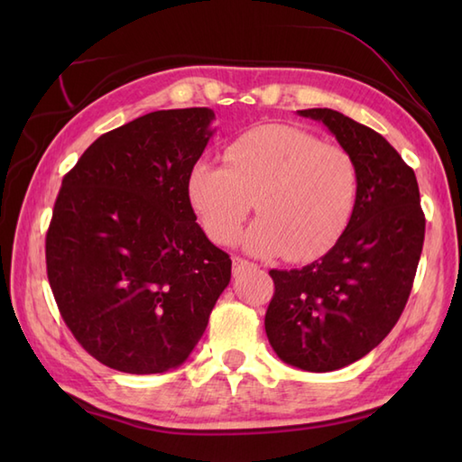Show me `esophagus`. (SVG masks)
<instances>
[{
    "label": "esophagus",
    "instance_id": "esophagus-1",
    "mask_svg": "<svg viewBox=\"0 0 462 462\" xmlns=\"http://www.w3.org/2000/svg\"><path fill=\"white\" fill-rule=\"evenodd\" d=\"M250 268H254L252 262L244 260V258H238V256L232 258V273H234V276H240V273H244V272L250 270Z\"/></svg>",
    "mask_w": 462,
    "mask_h": 462
}]
</instances>
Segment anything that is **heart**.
Here are the masks:
<instances>
[{"label":"heart","instance_id":"b5f03b06","mask_svg":"<svg viewBox=\"0 0 462 462\" xmlns=\"http://www.w3.org/2000/svg\"><path fill=\"white\" fill-rule=\"evenodd\" d=\"M226 164L199 161L189 196L208 236L228 244L252 206L260 218L244 234L252 254L308 262L336 246L356 212L359 164L339 144L290 125H262L226 149Z\"/></svg>","mask_w":462,"mask_h":462}]
</instances>
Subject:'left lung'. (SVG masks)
I'll use <instances>...</instances> for the list:
<instances>
[{"label":"left lung","mask_w":462,"mask_h":462,"mask_svg":"<svg viewBox=\"0 0 462 462\" xmlns=\"http://www.w3.org/2000/svg\"><path fill=\"white\" fill-rule=\"evenodd\" d=\"M300 116L323 123L359 164L353 218L326 256L300 270H270L266 336L276 356L328 373L377 347L405 310L425 240L415 172L379 133L333 109Z\"/></svg>","instance_id":"left-lung-1"}]
</instances>
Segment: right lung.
<instances>
[{"label":"right lung","mask_w":462,"mask_h":462,"mask_svg":"<svg viewBox=\"0 0 462 462\" xmlns=\"http://www.w3.org/2000/svg\"><path fill=\"white\" fill-rule=\"evenodd\" d=\"M208 106L154 111L101 134L65 174L47 278L75 339L103 365L149 375L189 359L230 283L189 176L212 139Z\"/></svg>","instance_id":"obj_1"}]
</instances>
